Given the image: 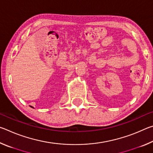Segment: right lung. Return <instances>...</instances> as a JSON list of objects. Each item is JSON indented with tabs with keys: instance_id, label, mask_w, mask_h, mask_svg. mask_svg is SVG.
I'll use <instances>...</instances> for the list:
<instances>
[{
	"instance_id": "1",
	"label": "right lung",
	"mask_w": 153,
	"mask_h": 153,
	"mask_svg": "<svg viewBox=\"0 0 153 153\" xmlns=\"http://www.w3.org/2000/svg\"><path fill=\"white\" fill-rule=\"evenodd\" d=\"M32 108H33V107H32Z\"/></svg>"
}]
</instances>
